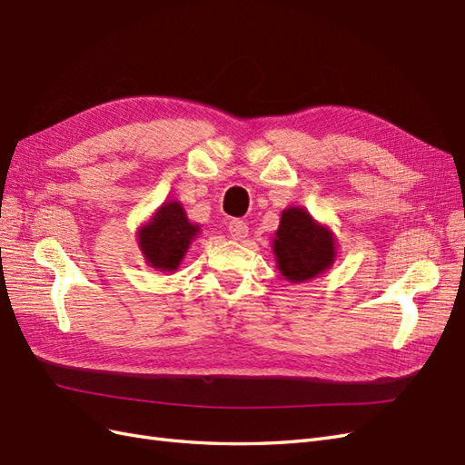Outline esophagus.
<instances>
[{
	"label": "esophagus",
	"mask_w": 465,
	"mask_h": 465,
	"mask_svg": "<svg viewBox=\"0 0 465 465\" xmlns=\"http://www.w3.org/2000/svg\"><path fill=\"white\" fill-rule=\"evenodd\" d=\"M230 233H232V237H233L235 242L245 240L247 233H249L247 223H245L243 220H232V222H230Z\"/></svg>",
	"instance_id": "34e87169"
}]
</instances>
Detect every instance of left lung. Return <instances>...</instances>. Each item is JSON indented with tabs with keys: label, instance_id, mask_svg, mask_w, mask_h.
<instances>
[{
	"label": "left lung",
	"instance_id": "8db88e82",
	"mask_svg": "<svg viewBox=\"0 0 465 465\" xmlns=\"http://www.w3.org/2000/svg\"><path fill=\"white\" fill-rule=\"evenodd\" d=\"M272 253L276 267L290 282H306L325 272L337 257L335 235L323 223L315 222L306 208L282 210Z\"/></svg>",
	"mask_w": 465,
	"mask_h": 465
}]
</instances>
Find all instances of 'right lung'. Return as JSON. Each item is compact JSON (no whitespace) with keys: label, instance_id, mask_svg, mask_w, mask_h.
<instances>
[{"label":"right lung","instance_id":"right-lung-1","mask_svg":"<svg viewBox=\"0 0 465 465\" xmlns=\"http://www.w3.org/2000/svg\"><path fill=\"white\" fill-rule=\"evenodd\" d=\"M201 228L184 214L177 201L163 203L155 210L148 223L140 225L138 245L150 267L171 272L177 271Z\"/></svg>","mask_w":465,"mask_h":465}]
</instances>
